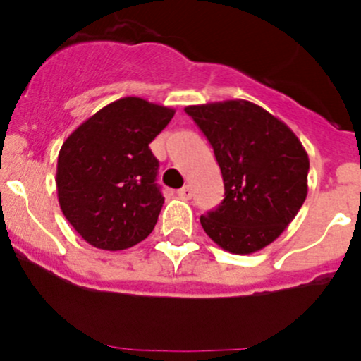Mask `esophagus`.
<instances>
[{
    "mask_svg": "<svg viewBox=\"0 0 361 361\" xmlns=\"http://www.w3.org/2000/svg\"><path fill=\"white\" fill-rule=\"evenodd\" d=\"M178 195H180L181 198H185V200H188V198H192L193 192H192V188H190L188 185H185L183 188H180V190H178Z\"/></svg>",
    "mask_w": 361,
    "mask_h": 361,
    "instance_id": "obj_1",
    "label": "esophagus"
}]
</instances>
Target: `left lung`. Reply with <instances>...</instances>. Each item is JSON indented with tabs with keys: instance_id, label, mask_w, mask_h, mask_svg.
<instances>
[{
	"instance_id": "1",
	"label": "left lung",
	"mask_w": 361,
	"mask_h": 361,
	"mask_svg": "<svg viewBox=\"0 0 361 361\" xmlns=\"http://www.w3.org/2000/svg\"><path fill=\"white\" fill-rule=\"evenodd\" d=\"M214 149L224 200L200 215L222 250L250 255L293 221L307 197L309 157L290 128L246 100L186 106Z\"/></svg>"
}]
</instances>
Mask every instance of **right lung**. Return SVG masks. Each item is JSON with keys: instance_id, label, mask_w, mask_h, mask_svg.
I'll return each mask as SVG.
<instances>
[{"instance_id": "1", "label": "right lung", "mask_w": 361, "mask_h": 361, "mask_svg": "<svg viewBox=\"0 0 361 361\" xmlns=\"http://www.w3.org/2000/svg\"><path fill=\"white\" fill-rule=\"evenodd\" d=\"M173 115L168 106L127 97L97 111L62 144L61 210L91 246L127 250L152 233L164 197L149 144Z\"/></svg>"}]
</instances>
